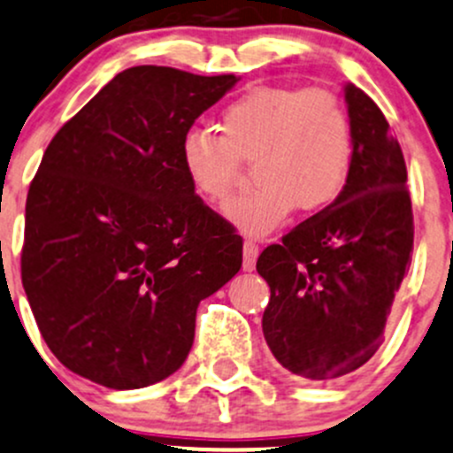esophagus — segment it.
<instances>
[{
	"instance_id": "34e87169",
	"label": "esophagus",
	"mask_w": 453,
	"mask_h": 453,
	"mask_svg": "<svg viewBox=\"0 0 453 453\" xmlns=\"http://www.w3.org/2000/svg\"><path fill=\"white\" fill-rule=\"evenodd\" d=\"M258 242L256 241H245L242 242V269L254 271L256 258H258Z\"/></svg>"
}]
</instances>
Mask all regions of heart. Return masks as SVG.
I'll return each instance as SVG.
<instances>
[{
	"label": "heart",
	"mask_w": 453,
	"mask_h": 453,
	"mask_svg": "<svg viewBox=\"0 0 453 453\" xmlns=\"http://www.w3.org/2000/svg\"><path fill=\"white\" fill-rule=\"evenodd\" d=\"M221 136L190 127L180 141V163L206 202H221L254 163V188L223 206L247 234H266L299 208L319 212L345 190L354 165V127L332 90L254 87L221 111Z\"/></svg>",
	"instance_id": "obj_1"
}]
</instances>
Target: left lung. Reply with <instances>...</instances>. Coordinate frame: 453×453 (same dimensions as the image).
<instances>
[{
	"label": "left lung",
	"mask_w": 453,
	"mask_h": 453,
	"mask_svg": "<svg viewBox=\"0 0 453 453\" xmlns=\"http://www.w3.org/2000/svg\"><path fill=\"white\" fill-rule=\"evenodd\" d=\"M345 102L354 127L349 182L256 263L271 288L263 314L271 354L317 382L351 373L382 345L415 241L402 147L369 95L347 84Z\"/></svg>",
	"instance_id": "1"
}]
</instances>
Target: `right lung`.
Listing matches in <instances>:
<instances>
[{
  "instance_id": "add662e5",
  "label": "right lung",
  "mask_w": 453,
  "mask_h": 453,
  "mask_svg": "<svg viewBox=\"0 0 453 453\" xmlns=\"http://www.w3.org/2000/svg\"><path fill=\"white\" fill-rule=\"evenodd\" d=\"M239 82L141 65L56 132L26 202L21 280L66 369L130 390L187 360L195 314L239 273L242 239L195 195L180 141Z\"/></svg>"
}]
</instances>
